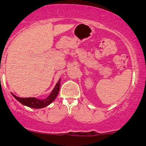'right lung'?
<instances>
[{"label": "right lung", "instance_id": "1", "mask_svg": "<svg viewBox=\"0 0 146 146\" xmlns=\"http://www.w3.org/2000/svg\"><path fill=\"white\" fill-rule=\"evenodd\" d=\"M60 84H61V79H59L56 85H55L53 90L51 91V94L44 100H39L35 98H19V97L15 95L14 94L12 93V95L17 101L20 102L23 105L35 109L44 108V107H46L48 104H51L56 99V98L58 95V92H59Z\"/></svg>", "mask_w": 146, "mask_h": 146}]
</instances>
